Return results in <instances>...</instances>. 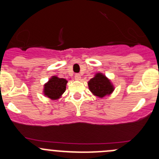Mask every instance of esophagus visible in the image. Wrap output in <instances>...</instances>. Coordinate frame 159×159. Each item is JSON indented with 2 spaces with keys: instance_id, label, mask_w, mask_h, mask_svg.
Segmentation results:
<instances>
[{
  "instance_id": "34e87169",
  "label": "esophagus",
  "mask_w": 159,
  "mask_h": 159,
  "mask_svg": "<svg viewBox=\"0 0 159 159\" xmlns=\"http://www.w3.org/2000/svg\"><path fill=\"white\" fill-rule=\"evenodd\" d=\"M81 78V75H79V74H76V75H75V79L76 80V81H80Z\"/></svg>"
}]
</instances>
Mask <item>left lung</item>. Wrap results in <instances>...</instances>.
<instances>
[{
  "mask_svg": "<svg viewBox=\"0 0 159 159\" xmlns=\"http://www.w3.org/2000/svg\"><path fill=\"white\" fill-rule=\"evenodd\" d=\"M88 84L91 93L98 98H103L111 94L114 91V85L110 80L102 73L96 74Z\"/></svg>",
  "mask_w": 159,
  "mask_h": 159,
  "instance_id": "8db88e82",
  "label": "left lung"
}]
</instances>
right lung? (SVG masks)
<instances>
[{"mask_svg": "<svg viewBox=\"0 0 159 159\" xmlns=\"http://www.w3.org/2000/svg\"><path fill=\"white\" fill-rule=\"evenodd\" d=\"M68 81L65 78L52 76L44 86V94L52 100L60 98L66 90Z\"/></svg>", "mask_w": 159, "mask_h": 159, "instance_id": "add662e5", "label": "right lung"}]
</instances>
